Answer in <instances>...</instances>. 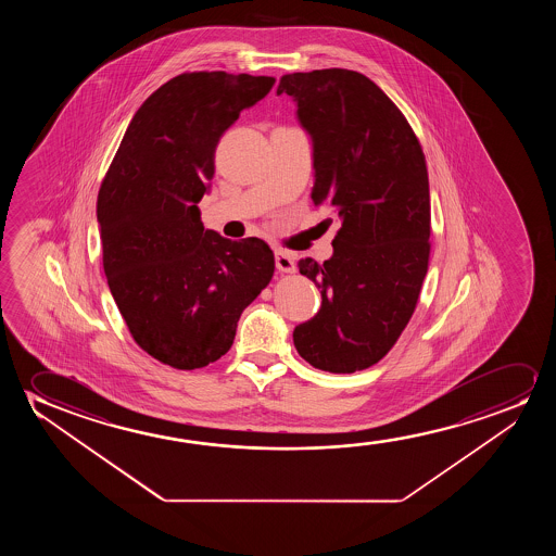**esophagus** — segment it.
<instances>
[{"label":"esophagus","mask_w":556,"mask_h":556,"mask_svg":"<svg viewBox=\"0 0 556 556\" xmlns=\"http://www.w3.org/2000/svg\"><path fill=\"white\" fill-rule=\"evenodd\" d=\"M275 267L281 274H294L296 271V262H294V256L289 254V252L277 251L275 252Z\"/></svg>","instance_id":"34e87169"}]
</instances>
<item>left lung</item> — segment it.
Returning <instances> with one entry per match:
<instances>
[{
	"label": "left lung",
	"instance_id": "8db88e82",
	"mask_svg": "<svg viewBox=\"0 0 556 556\" xmlns=\"http://www.w3.org/2000/svg\"><path fill=\"white\" fill-rule=\"evenodd\" d=\"M282 92L312 137L313 203L342 220L332 258L298 262L323 304L294 328V345L319 370L357 372L388 355L418 304L431 251L426 155L403 112L358 72L287 74Z\"/></svg>",
	"mask_w": 556,
	"mask_h": 556
}]
</instances>
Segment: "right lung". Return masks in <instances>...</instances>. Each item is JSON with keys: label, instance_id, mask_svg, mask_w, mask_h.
<instances>
[{"label": "right lung", "instance_id": "obj_1", "mask_svg": "<svg viewBox=\"0 0 556 556\" xmlns=\"http://www.w3.org/2000/svg\"><path fill=\"white\" fill-rule=\"evenodd\" d=\"M275 77L186 72L138 108L100 186L108 287L142 350L195 370L228 353L244 307L266 289L274 252L203 228L198 203L222 135Z\"/></svg>", "mask_w": 556, "mask_h": 556}]
</instances>
